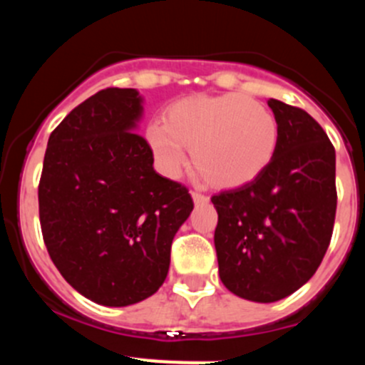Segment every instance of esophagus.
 <instances>
[{"instance_id":"esophagus-1","label":"esophagus","mask_w":365,"mask_h":365,"mask_svg":"<svg viewBox=\"0 0 365 365\" xmlns=\"http://www.w3.org/2000/svg\"><path fill=\"white\" fill-rule=\"evenodd\" d=\"M192 199H194V202L197 204V206H199V204L209 202V197L204 195V194H200V192H192Z\"/></svg>"}]
</instances>
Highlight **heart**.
Returning <instances> with one entry per match:
<instances>
[{
	"instance_id": "heart-1",
	"label": "heart",
	"mask_w": 365,
	"mask_h": 365,
	"mask_svg": "<svg viewBox=\"0 0 365 365\" xmlns=\"http://www.w3.org/2000/svg\"><path fill=\"white\" fill-rule=\"evenodd\" d=\"M145 139L166 177L180 173L188 148L209 183L240 187L269 166L278 145V123L264 104L244 94L197 96L171 104L165 123H150Z\"/></svg>"
}]
</instances>
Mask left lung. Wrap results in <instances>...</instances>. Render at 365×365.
<instances>
[{"mask_svg": "<svg viewBox=\"0 0 365 365\" xmlns=\"http://www.w3.org/2000/svg\"><path fill=\"white\" fill-rule=\"evenodd\" d=\"M278 145L252 182L211 200L215 247L230 292L269 304L299 290L316 273L333 235L336 156L322 127L300 108L269 99Z\"/></svg>", "mask_w": 365, "mask_h": 365, "instance_id": "obj_1", "label": "left lung"}]
</instances>
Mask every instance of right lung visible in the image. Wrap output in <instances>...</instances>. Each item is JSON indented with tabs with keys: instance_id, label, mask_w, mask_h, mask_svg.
I'll list each match as a JSON object with an SVG mask.
<instances>
[{
	"instance_id": "1",
	"label": "right lung",
	"mask_w": 365,
	"mask_h": 365,
	"mask_svg": "<svg viewBox=\"0 0 365 365\" xmlns=\"http://www.w3.org/2000/svg\"><path fill=\"white\" fill-rule=\"evenodd\" d=\"M135 89L99 91L49 135L39 220L49 257L78 293L106 307L165 283L171 242L190 216L187 187L156 173Z\"/></svg>"
}]
</instances>
